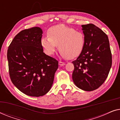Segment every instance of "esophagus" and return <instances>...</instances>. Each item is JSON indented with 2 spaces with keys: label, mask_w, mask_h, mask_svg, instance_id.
Wrapping results in <instances>:
<instances>
[{
  "label": "esophagus",
  "mask_w": 120,
  "mask_h": 120,
  "mask_svg": "<svg viewBox=\"0 0 120 120\" xmlns=\"http://www.w3.org/2000/svg\"><path fill=\"white\" fill-rule=\"evenodd\" d=\"M65 64V63L64 62H62V61H59V65H60V66H63V65H64Z\"/></svg>",
  "instance_id": "1"
}]
</instances>
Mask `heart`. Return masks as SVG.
<instances>
[{
    "label": "heart",
    "instance_id": "obj_1",
    "mask_svg": "<svg viewBox=\"0 0 120 120\" xmlns=\"http://www.w3.org/2000/svg\"><path fill=\"white\" fill-rule=\"evenodd\" d=\"M47 37H43L41 44L45 53L52 55L58 45V50L64 58L73 59L79 56L85 45V37L82 32L63 24L51 27Z\"/></svg>",
    "mask_w": 120,
    "mask_h": 120
}]
</instances>
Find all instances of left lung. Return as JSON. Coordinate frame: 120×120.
<instances>
[{
    "label": "left lung",
    "mask_w": 120,
    "mask_h": 120,
    "mask_svg": "<svg viewBox=\"0 0 120 120\" xmlns=\"http://www.w3.org/2000/svg\"><path fill=\"white\" fill-rule=\"evenodd\" d=\"M85 45L81 55L72 62V78L80 89L92 91L107 78L112 65V55L106 34L93 24L82 25Z\"/></svg>",
    "instance_id": "obj_1"
}]
</instances>
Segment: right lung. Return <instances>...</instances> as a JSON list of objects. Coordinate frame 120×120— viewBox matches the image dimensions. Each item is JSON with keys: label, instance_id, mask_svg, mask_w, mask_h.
I'll return each mask as SVG.
<instances>
[{"label": "right lung", "instance_id": "obj_1", "mask_svg": "<svg viewBox=\"0 0 120 120\" xmlns=\"http://www.w3.org/2000/svg\"><path fill=\"white\" fill-rule=\"evenodd\" d=\"M42 31L39 27L24 29L15 36L8 47L10 78L24 94L42 96L51 88L58 62L43 52Z\"/></svg>", "mask_w": 120, "mask_h": 120}]
</instances>
